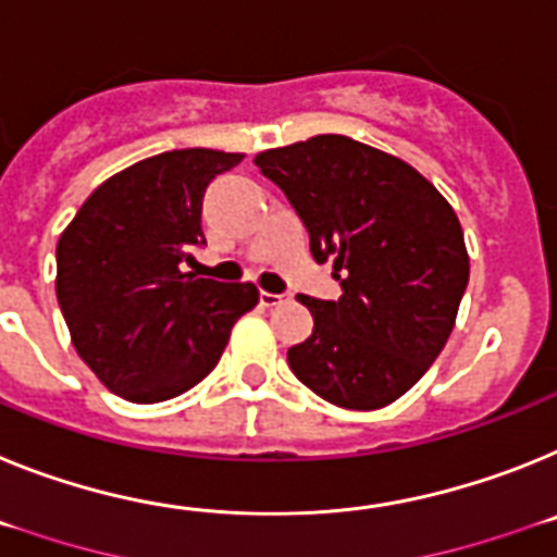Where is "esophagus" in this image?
I'll return each mask as SVG.
<instances>
[{"instance_id": "esophagus-1", "label": "esophagus", "mask_w": 557, "mask_h": 557, "mask_svg": "<svg viewBox=\"0 0 557 557\" xmlns=\"http://www.w3.org/2000/svg\"><path fill=\"white\" fill-rule=\"evenodd\" d=\"M283 294H272V292H260V306H265V308H272V306H277V302H283Z\"/></svg>"}]
</instances>
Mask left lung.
Instances as JSON below:
<instances>
[{"label": "left lung", "mask_w": 557, "mask_h": 557, "mask_svg": "<svg viewBox=\"0 0 557 557\" xmlns=\"http://www.w3.org/2000/svg\"><path fill=\"white\" fill-rule=\"evenodd\" d=\"M311 235L317 263H333L336 302L299 297L313 333L288 350L308 389L342 409H381L432 367L466 294V238L443 193L409 162L317 134L255 157Z\"/></svg>", "instance_id": "1"}]
</instances>
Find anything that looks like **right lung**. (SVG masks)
I'll return each instance as SVG.
<instances>
[{
	"mask_svg": "<svg viewBox=\"0 0 557 557\" xmlns=\"http://www.w3.org/2000/svg\"><path fill=\"white\" fill-rule=\"evenodd\" d=\"M240 159L212 148L143 159L106 178L61 232L58 306L77 356L120 398L159 404L187 393L258 306L251 283L182 272L205 244L207 185Z\"/></svg>",
	"mask_w": 557,
	"mask_h": 557,
	"instance_id": "obj_1",
	"label": "right lung"
}]
</instances>
